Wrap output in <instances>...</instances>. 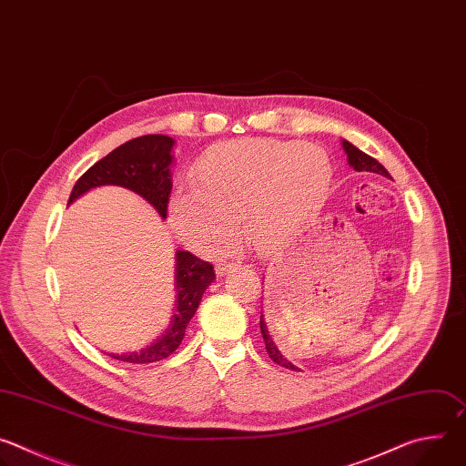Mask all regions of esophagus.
I'll return each instance as SVG.
<instances>
[{
    "mask_svg": "<svg viewBox=\"0 0 466 466\" xmlns=\"http://www.w3.org/2000/svg\"><path fill=\"white\" fill-rule=\"evenodd\" d=\"M239 268V261H223V263H218L216 268V273L221 277L225 275L227 271H232V269H238Z\"/></svg>",
    "mask_w": 466,
    "mask_h": 466,
    "instance_id": "34e87169",
    "label": "esophagus"
}]
</instances>
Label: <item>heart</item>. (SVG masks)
Segmentation results:
<instances>
[{
	"label": "heart",
	"mask_w": 466,
	"mask_h": 466,
	"mask_svg": "<svg viewBox=\"0 0 466 466\" xmlns=\"http://www.w3.org/2000/svg\"><path fill=\"white\" fill-rule=\"evenodd\" d=\"M328 157L311 146L241 140L207 151L191 167L193 193L171 198L175 234L201 254H219L236 241L243 219L248 241L269 252L291 239L328 193Z\"/></svg>",
	"instance_id": "b5f03b06"
}]
</instances>
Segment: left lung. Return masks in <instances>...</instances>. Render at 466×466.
Listing matches in <instances>:
<instances>
[{
	"label": "left lung",
	"instance_id": "1",
	"mask_svg": "<svg viewBox=\"0 0 466 466\" xmlns=\"http://www.w3.org/2000/svg\"><path fill=\"white\" fill-rule=\"evenodd\" d=\"M343 149H345V153H347L349 164H350L356 171H369V173H378V175H383V177H390L389 171H387L376 158L365 155L363 151H360V149H358L356 146H352L350 142L343 140ZM259 329H261V338H263V341H265V350H268L269 358H271L275 363H279V365H282V367H286V369L295 370L297 367H295L291 361H288V358H284L282 352L279 350V347H277V343H275V339H273V336H271V322H269V326H268V322H265L263 315H259Z\"/></svg>",
	"mask_w": 466,
	"mask_h": 466
}]
</instances>
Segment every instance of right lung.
Wrapping results in <instances>:
<instances>
[{"label":"right lung","mask_w":466,"mask_h":466,"mask_svg":"<svg viewBox=\"0 0 466 466\" xmlns=\"http://www.w3.org/2000/svg\"><path fill=\"white\" fill-rule=\"evenodd\" d=\"M175 140L164 135H147L119 146L105 158L96 162L74 186L68 205L86 191L99 186H121L142 195L146 201L167 218V203L171 195V164H173ZM216 280L214 265L198 259L195 254L177 250L175 289H177V313L164 334L149 347L125 352L108 354L117 361L127 363H155L171 356L184 339L186 326L195 315L198 302L207 288Z\"/></svg>","instance_id":"obj_1"}]
</instances>
